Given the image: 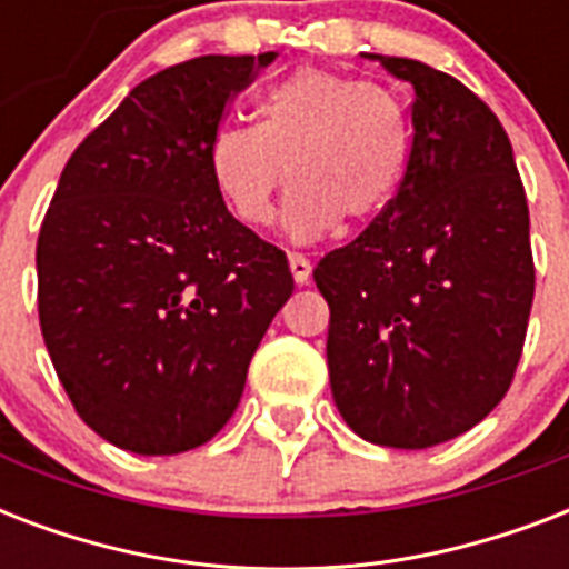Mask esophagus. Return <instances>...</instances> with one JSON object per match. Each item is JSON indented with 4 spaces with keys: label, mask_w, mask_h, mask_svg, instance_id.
Instances as JSON below:
<instances>
[{
    "label": "esophagus",
    "mask_w": 569,
    "mask_h": 569,
    "mask_svg": "<svg viewBox=\"0 0 569 569\" xmlns=\"http://www.w3.org/2000/svg\"><path fill=\"white\" fill-rule=\"evenodd\" d=\"M289 271H292L295 283L298 286L310 283L312 266H310V259L303 257V253H289Z\"/></svg>",
    "instance_id": "obj_1"
}]
</instances>
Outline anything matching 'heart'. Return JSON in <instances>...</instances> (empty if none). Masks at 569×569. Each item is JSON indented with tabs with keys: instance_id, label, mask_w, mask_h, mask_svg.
<instances>
[{
	"instance_id": "heart-1",
	"label": "heart",
	"mask_w": 569,
	"mask_h": 569,
	"mask_svg": "<svg viewBox=\"0 0 569 569\" xmlns=\"http://www.w3.org/2000/svg\"><path fill=\"white\" fill-rule=\"evenodd\" d=\"M206 162L227 209L248 227L271 221L286 168L292 189L280 223L307 244L392 200L410 162V118L383 84L301 67L259 97L253 127L214 129Z\"/></svg>"
}]
</instances>
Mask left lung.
<instances>
[{
  "label": "left lung",
  "mask_w": 569,
  "mask_h": 569,
  "mask_svg": "<svg viewBox=\"0 0 569 569\" xmlns=\"http://www.w3.org/2000/svg\"><path fill=\"white\" fill-rule=\"evenodd\" d=\"M366 58L413 88V141L387 209L312 271L330 307V389L363 440L428 449L511 387L535 298L529 203L502 123L467 84Z\"/></svg>",
  "instance_id": "1"
}]
</instances>
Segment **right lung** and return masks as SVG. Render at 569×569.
Instances as JSON below:
<instances>
[{
    "mask_svg": "<svg viewBox=\"0 0 569 569\" xmlns=\"http://www.w3.org/2000/svg\"><path fill=\"white\" fill-rule=\"evenodd\" d=\"M262 56H200L144 79L76 147L38 236L40 333L84 425L180 455L239 407L295 289L283 250L227 212L206 150Z\"/></svg>",
    "mask_w": 569,
    "mask_h": 569,
    "instance_id": "1",
    "label": "right lung"
}]
</instances>
